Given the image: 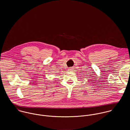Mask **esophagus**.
I'll list each match as a JSON object with an SVG mask.
<instances>
[{
  "mask_svg": "<svg viewBox=\"0 0 130 130\" xmlns=\"http://www.w3.org/2000/svg\"><path fill=\"white\" fill-rule=\"evenodd\" d=\"M73 69L72 68H70L69 69V71H70V72H72V71H73Z\"/></svg>",
  "mask_w": 130,
  "mask_h": 130,
  "instance_id": "1",
  "label": "esophagus"
}]
</instances>
